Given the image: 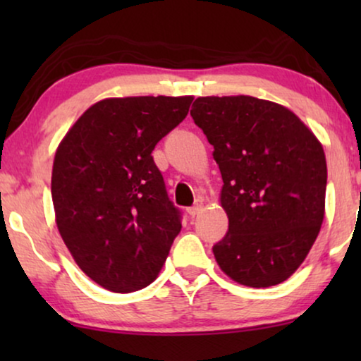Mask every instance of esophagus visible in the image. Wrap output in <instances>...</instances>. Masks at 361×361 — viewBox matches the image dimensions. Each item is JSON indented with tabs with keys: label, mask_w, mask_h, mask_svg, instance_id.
Segmentation results:
<instances>
[{
	"label": "esophagus",
	"mask_w": 361,
	"mask_h": 361,
	"mask_svg": "<svg viewBox=\"0 0 361 361\" xmlns=\"http://www.w3.org/2000/svg\"><path fill=\"white\" fill-rule=\"evenodd\" d=\"M204 209V204H202V200L200 199H197L195 200V204L192 205V207H189V209H187V212H189V215L190 216H195V215H199L200 214V210Z\"/></svg>",
	"instance_id": "obj_1"
}]
</instances>
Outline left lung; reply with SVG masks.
<instances>
[{"label": "left lung", "mask_w": 361, "mask_h": 361, "mask_svg": "<svg viewBox=\"0 0 361 361\" xmlns=\"http://www.w3.org/2000/svg\"><path fill=\"white\" fill-rule=\"evenodd\" d=\"M190 116L214 146L228 231L214 245L221 271L250 288L283 283L324 221L322 145L288 108L255 97H200Z\"/></svg>", "instance_id": "8db88e82"}]
</instances>
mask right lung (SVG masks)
Masks as SVG:
<instances>
[{"mask_svg": "<svg viewBox=\"0 0 361 361\" xmlns=\"http://www.w3.org/2000/svg\"><path fill=\"white\" fill-rule=\"evenodd\" d=\"M192 97L95 103L59 146L52 167L57 228L88 278L113 293L149 286L182 228L152 149L189 113Z\"/></svg>", "mask_w": 361, "mask_h": 361, "instance_id": "add662e5", "label": "right lung"}]
</instances>
